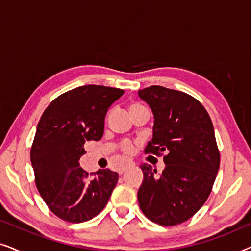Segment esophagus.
I'll return each mask as SVG.
<instances>
[{
    "mask_svg": "<svg viewBox=\"0 0 251 251\" xmlns=\"http://www.w3.org/2000/svg\"><path fill=\"white\" fill-rule=\"evenodd\" d=\"M133 166H135V163L131 162V161H129V162H126V163L125 164V166H123V167L121 168V169L119 170V174H120V175L123 174L126 170H128L129 168H131V167H133Z\"/></svg>",
    "mask_w": 251,
    "mask_h": 251,
    "instance_id": "esophagus-1",
    "label": "esophagus"
}]
</instances>
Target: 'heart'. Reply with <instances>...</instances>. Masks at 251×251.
<instances>
[{
	"mask_svg": "<svg viewBox=\"0 0 251 251\" xmlns=\"http://www.w3.org/2000/svg\"><path fill=\"white\" fill-rule=\"evenodd\" d=\"M137 106H139L138 104H133L130 106V108H133V107H137ZM133 144L130 142V140H125V142H122L121 144V151L125 154H131L133 152Z\"/></svg>",
	"mask_w": 251,
	"mask_h": 251,
	"instance_id": "obj_1",
	"label": "heart"
}]
</instances>
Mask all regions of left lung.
I'll return each mask as SVG.
<instances>
[{
    "label": "left lung",
    "mask_w": 251,
    "mask_h": 251,
    "mask_svg": "<svg viewBox=\"0 0 251 251\" xmlns=\"http://www.w3.org/2000/svg\"><path fill=\"white\" fill-rule=\"evenodd\" d=\"M138 95L154 115L145 153H164L166 163L161 174L146 163L140 166L139 207L156 224H181L204 204L217 176L221 155L214 126L201 102L185 92L152 85Z\"/></svg>",
    "instance_id": "obj_1"
}]
</instances>
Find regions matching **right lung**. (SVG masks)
I'll return each mask as SVG.
<instances>
[{
    "instance_id": "obj_1",
    "label": "right lung",
    "mask_w": 251,
    "mask_h": 251,
    "mask_svg": "<svg viewBox=\"0 0 251 251\" xmlns=\"http://www.w3.org/2000/svg\"><path fill=\"white\" fill-rule=\"evenodd\" d=\"M122 89L82 85L60 95L41 116L30 149L35 184L57 217L82 223L96 217L107 204L119 180L109 169L91 173L80 167L84 143L100 140L109 106Z\"/></svg>"
}]
</instances>
